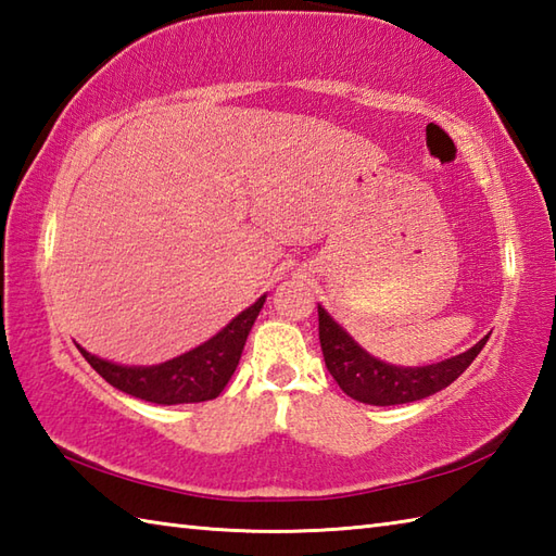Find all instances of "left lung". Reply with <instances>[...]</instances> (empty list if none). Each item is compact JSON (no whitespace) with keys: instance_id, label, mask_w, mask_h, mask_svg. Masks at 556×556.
I'll return each mask as SVG.
<instances>
[{"instance_id":"1","label":"left lung","mask_w":556,"mask_h":556,"mask_svg":"<svg viewBox=\"0 0 556 556\" xmlns=\"http://www.w3.org/2000/svg\"><path fill=\"white\" fill-rule=\"evenodd\" d=\"M320 320V346L329 375L344 392L370 406L410 404L452 384L470 363L476 361L490 337H482L473 349L442 363L422 365V368H399L361 349L344 327L334 323L323 305H317Z\"/></svg>"}]
</instances>
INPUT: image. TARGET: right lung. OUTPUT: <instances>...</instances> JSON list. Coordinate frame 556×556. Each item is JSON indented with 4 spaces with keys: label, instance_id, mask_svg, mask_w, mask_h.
I'll return each instance as SVG.
<instances>
[{
    "label": "right lung",
    "instance_id": "add662e5",
    "mask_svg": "<svg viewBox=\"0 0 556 556\" xmlns=\"http://www.w3.org/2000/svg\"><path fill=\"white\" fill-rule=\"evenodd\" d=\"M265 299L267 296H260L251 308L236 315L222 332L207 339L205 344L167 363L148 365V368H143V365H116L92 356L78 344L76 346L83 353V358L92 365V370L100 372L104 380L124 394L162 406L198 404V401L217 399L231 380L236 365L241 361L248 332H251Z\"/></svg>",
    "mask_w": 556,
    "mask_h": 556
}]
</instances>
